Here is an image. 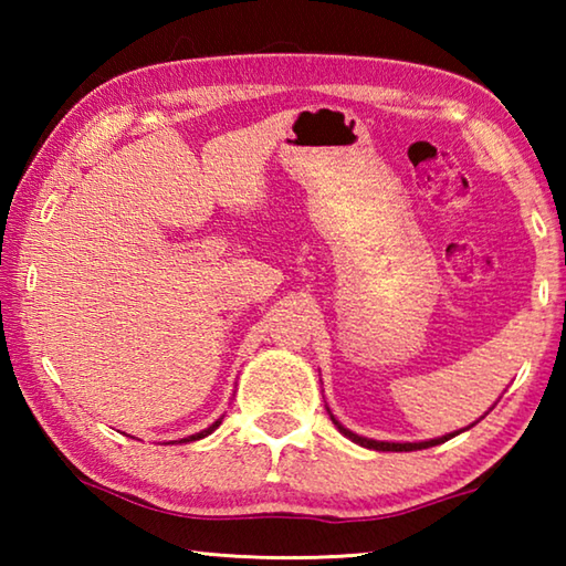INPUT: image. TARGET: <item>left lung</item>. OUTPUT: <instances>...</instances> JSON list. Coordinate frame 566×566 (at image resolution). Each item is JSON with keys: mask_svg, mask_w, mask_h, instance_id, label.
<instances>
[{"mask_svg": "<svg viewBox=\"0 0 566 566\" xmlns=\"http://www.w3.org/2000/svg\"><path fill=\"white\" fill-rule=\"evenodd\" d=\"M332 417V415H329ZM332 421L334 424L339 427V432L344 434V437H349L352 442H357V444H361V447H369V449H379V452H415V449H427V447H437V444H442V442H447V439H452V437H457L459 432H454V434H447V437H439V439H429V442H415V444H395V442H377V439H367V437H359V434H354V432H349V429H344L337 419L332 417Z\"/></svg>", "mask_w": 566, "mask_h": 566, "instance_id": "left-lung-1", "label": "left lung"}]
</instances>
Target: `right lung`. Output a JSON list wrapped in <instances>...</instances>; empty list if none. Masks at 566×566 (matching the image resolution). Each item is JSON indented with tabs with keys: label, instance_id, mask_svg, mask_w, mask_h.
I'll return each mask as SVG.
<instances>
[{
	"label": "right lung",
	"instance_id": "obj_1",
	"mask_svg": "<svg viewBox=\"0 0 566 566\" xmlns=\"http://www.w3.org/2000/svg\"><path fill=\"white\" fill-rule=\"evenodd\" d=\"M219 424H222V421H214V424L209 427V429H205V432H199V434H191V437H187V439H181V442H195V439H202V437H207V434H212Z\"/></svg>",
	"mask_w": 566,
	"mask_h": 566
}]
</instances>
